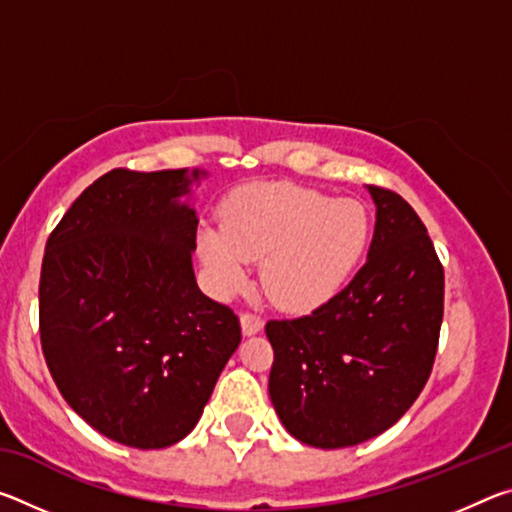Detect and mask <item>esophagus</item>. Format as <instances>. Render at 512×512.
I'll use <instances>...</instances> for the list:
<instances>
[{"label":"esophagus","instance_id":"34e87169","mask_svg":"<svg viewBox=\"0 0 512 512\" xmlns=\"http://www.w3.org/2000/svg\"><path fill=\"white\" fill-rule=\"evenodd\" d=\"M262 325H264V320H262V316H257V314H253V311H244V314H241V329H244V334H257L259 329H262Z\"/></svg>","mask_w":512,"mask_h":512}]
</instances>
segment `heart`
I'll list each match as a JSON object with an SVG mask.
<instances>
[{"instance_id": "heart-1", "label": "heart", "mask_w": 512, "mask_h": 512, "mask_svg": "<svg viewBox=\"0 0 512 512\" xmlns=\"http://www.w3.org/2000/svg\"><path fill=\"white\" fill-rule=\"evenodd\" d=\"M368 212L352 198L273 183L237 192L223 225L198 232L203 264L221 291L244 287L248 264L262 262V289L273 305L309 311L339 291L368 244Z\"/></svg>"}]
</instances>
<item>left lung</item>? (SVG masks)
Listing matches in <instances>:
<instances>
[{
  "instance_id": "obj_1",
  "label": "left lung",
  "mask_w": 512,
  "mask_h": 512,
  "mask_svg": "<svg viewBox=\"0 0 512 512\" xmlns=\"http://www.w3.org/2000/svg\"><path fill=\"white\" fill-rule=\"evenodd\" d=\"M377 223L350 284L309 316L268 320V393L291 436L320 449L379 436L418 400L436 361L445 271L413 207L368 185Z\"/></svg>"
}]
</instances>
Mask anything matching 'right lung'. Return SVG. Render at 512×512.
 Returning a JSON list of instances; mask_svg holds the SVG:
<instances>
[{
    "instance_id": "obj_1",
    "label": "right lung",
    "mask_w": 512,
    "mask_h": 512,
    "mask_svg": "<svg viewBox=\"0 0 512 512\" xmlns=\"http://www.w3.org/2000/svg\"><path fill=\"white\" fill-rule=\"evenodd\" d=\"M198 178V171H194ZM185 169H112L51 230L40 343L65 402L137 449L185 438L241 343L239 316L196 287Z\"/></svg>"
}]
</instances>
